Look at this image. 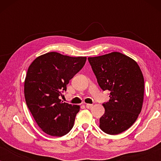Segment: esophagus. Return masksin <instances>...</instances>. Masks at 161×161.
<instances>
[{"label":"esophagus","instance_id":"obj_1","mask_svg":"<svg viewBox=\"0 0 161 161\" xmlns=\"http://www.w3.org/2000/svg\"><path fill=\"white\" fill-rule=\"evenodd\" d=\"M86 107L87 108L91 109L93 107V105H92V104H86Z\"/></svg>","mask_w":161,"mask_h":161}]
</instances>
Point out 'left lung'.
I'll return each instance as SVG.
<instances>
[{
	"label": "left lung",
	"mask_w": 161,
	"mask_h": 161,
	"mask_svg": "<svg viewBox=\"0 0 161 161\" xmlns=\"http://www.w3.org/2000/svg\"><path fill=\"white\" fill-rule=\"evenodd\" d=\"M99 86L110 91V100L103 103L105 114L100 128L116 135L130 128L142 111L144 80L135 60L119 52L88 58Z\"/></svg>",
	"instance_id": "1"
}]
</instances>
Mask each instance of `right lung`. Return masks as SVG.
<instances>
[{"instance_id":"obj_1","label":"right lung","mask_w":161,"mask_h":161,"mask_svg":"<svg viewBox=\"0 0 161 161\" xmlns=\"http://www.w3.org/2000/svg\"><path fill=\"white\" fill-rule=\"evenodd\" d=\"M86 57H71L50 52L37 57L28 67L24 82L25 102L44 133L61 137L71 130L80 106L59 99Z\"/></svg>"}]
</instances>
